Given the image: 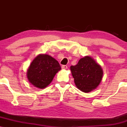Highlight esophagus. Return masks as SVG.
Instances as JSON below:
<instances>
[{"instance_id":"esophagus-1","label":"esophagus","mask_w":127,"mask_h":127,"mask_svg":"<svg viewBox=\"0 0 127 127\" xmlns=\"http://www.w3.org/2000/svg\"><path fill=\"white\" fill-rule=\"evenodd\" d=\"M62 68L63 69H67V66L65 65H62Z\"/></svg>"}]
</instances>
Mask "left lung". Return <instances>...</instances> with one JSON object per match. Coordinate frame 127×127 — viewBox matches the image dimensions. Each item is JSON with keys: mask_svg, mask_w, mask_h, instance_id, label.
<instances>
[{"mask_svg": "<svg viewBox=\"0 0 127 127\" xmlns=\"http://www.w3.org/2000/svg\"><path fill=\"white\" fill-rule=\"evenodd\" d=\"M70 70L76 86L84 93L95 90L103 78L101 65L90 56L84 57L76 65H71Z\"/></svg>", "mask_w": 127, "mask_h": 127, "instance_id": "8db88e82", "label": "left lung"}]
</instances>
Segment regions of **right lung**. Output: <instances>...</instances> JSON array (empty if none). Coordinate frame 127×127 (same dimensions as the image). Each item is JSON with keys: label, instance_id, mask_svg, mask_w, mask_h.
Returning a JSON list of instances; mask_svg holds the SVG:
<instances>
[{"label": "right lung", "instance_id": "1", "mask_svg": "<svg viewBox=\"0 0 127 127\" xmlns=\"http://www.w3.org/2000/svg\"><path fill=\"white\" fill-rule=\"evenodd\" d=\"M61 69L59 62L51 56L39 54L30 64L27 77L33 86L43 89L49 85L55 74Z\"/></svg>", "mask_w": 127, "mask_h": 127}]
</instances>
